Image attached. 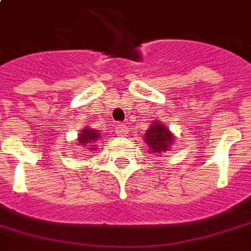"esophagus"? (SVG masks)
Segmentation results:
<instances>
[{"label": "esophagus", "instance_id": "34e87169", "mask_svg": "<svg viewBox=\"0 0 251 251\" xmlns=\"http://www.w3.org/2000/svg\"><path fill=\"white\" fill-rule=\"evenodd\" d=\"M116 133H117L118 135H125V134L127 133V127H126V125H124V124H117V125H116Z\"/></svg>", "mask_w": 251, "mask_h": 251}]
</instances>
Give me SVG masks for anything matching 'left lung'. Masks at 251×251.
Here are the masks:
<instances>
[{"mask_svg": "<svg viewBox=\"0 0 251 251\" xmlns=\"http://www.w3.org/2000/svg\"><path fill=\"white\" fill-rule=\"evenodd\" d=\"M145 142L147 143L150 154H156V156H159L171 149L174 135L162 122L154 121L150 125V129L146 130Z\"/></svg>", "mask_w": 251, "mask_h": 251, "instance_id": "1", "label": "left lung"}]
</instances>
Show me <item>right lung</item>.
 Segmentation results:
<instances>
[{"instance_id":"right-lung-1","label":"right lung","mask_w":251,"mask_h":251,"mask_svg":"<svg viewBox=\"0 0 251 251\" xmlns=\"http://www.w3.org/2000/svg\"><path fill=\"white\" fill-rule=\"evenodd\" d=\"M101 139L100 133L97 131V130L93 129H84L81 133H80L79 138H77V143H79L80 146L85 147V149H89L91 151L95 152L97 150V147H96L95 143Z\"/></svg>"}]
</instances>
